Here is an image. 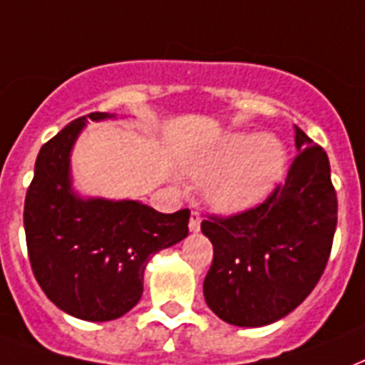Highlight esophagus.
<instances>
[{
    "label": "esophagus",
    "instance_id": "obj_1",
    "mask_svg": "<svg viewBox=\"0 0 365 365\" xmlns=\"http://www.w3.org/2000/svg\"><path fill=\"white\" fill-rule=\"evenodd\" d=\"M200 222H202V217L197 211H192L190 213V221H188V228H190V232H197L200 230Z\"/></svg>",
    "mask_w": 365,
    "mask_h": 365
}]
</instances>
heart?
<instances>
[{"label":"heart","instance_id":"b5f03b06","mask_svg":"<svg viewBox=\"0 0 365 365\" xmlns=\"http://www.w3.org/2000/svg\"><path fill=\"white\" fill-rule=\"evenodd\" d=\"M285 148L276 137L257 133H230L186 175L203 182L205 202L222 213H236L270 194L284 173Z\"/></svg>","mask_w":365,"mask_h":365}]
</instances>
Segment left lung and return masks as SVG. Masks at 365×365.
Segmentation results:
<instances>
[{
    "mask_svg": "<svg viewBox=\"0 0 365 365\" xmlns=\"http://www.w3.org/2000/svg\"><path fill=\"white\" fill-rule=\"evenodd\" d=\"M295 146L285 182L264 202L202 222L213 244L203 297L232 326L278 322L309 297L326 270L337 227L329 160L299 127Z\"/></svg>",
    "mask_w": 365,
    "mask_h": 365,
    "instance_id": "left-lung-1",
    "label": "left lung"
}]
</instances>
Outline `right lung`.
Segmentation results:
<instances>
[{"mask_svg": "<svg viewBox=\"0 0 365 365\" xmlns=\"http://www.w3.org/2000/svg\"><path fill=\"white\" fill-rule=\"evenodd\" d=\"M115 118L93 112L89 120ZM87 118L47 140L24 200V232L39 287L66 314L87 322L120 318L140 301L144 268L158 251L188 236L190 211L160 213L137 200L81 197L70 154Z\"/></svg>", "mask_w": 365, "mask_h": 365, "instance_id": "1", "label": "right lung"}]
</instances>
